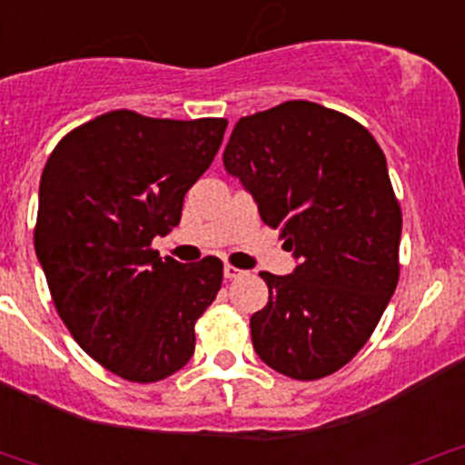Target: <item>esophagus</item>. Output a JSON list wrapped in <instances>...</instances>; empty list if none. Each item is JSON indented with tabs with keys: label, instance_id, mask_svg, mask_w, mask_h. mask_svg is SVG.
Instances as JSON below:
<instances>
[{
	"label": "esophagus",
	"instance_id": "esophagus-1",
	"mask_svg": "<svg viewBox=\"0 0 465 465\" xmlns=\"http://www.w3.org/2000/svg\"><path fill=\"white\" fill-rule=\"evenodd\" d=\"M223 274H224V279H227V281H233V279H241V276L245 274V272L238 270V267L229 265V262H227V265L223 267Z\"/></svg>",
	"mask_w": 465,
	"mask_h": 465
}]
</instances>
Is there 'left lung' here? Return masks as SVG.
Instances as JSON below:
<instances>
[{"label": "left lung", "mask_w": 465, "mask_h": 465, "mask_svg": "<svg viewBox=\"0 0 465 465\" xmlns=\"http://www.w3.org/2000/svg\"><path fill=\"white\" fill-rule=\"evenodd\" d=\"M223 162L297 259L292 274L261 272L270 299L250 320L254 351L288 378L331 376L367 344L398 283L402 215L384 153L351 116L288 101L242 116Z\"/></svg>", "instance_id": "1"}]
</instances>
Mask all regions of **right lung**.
<instances>
[{
  "mask_svg": "<svg viewBox=\"0 0 465 465\" xmlns=\"http://www.w3.org/2000/svg\"><path fill=\"white\" fill-rule=\"evenodd\" d=\"M224 119H150L114 110L63 139L42 171L35 254L60 320L98 364L130 382L180 371L223 261L159 259L153 238L180 224L211 166Z\"/></svg>",
  "mask_w": 465,
  "mask_h": 465,
  "instance_id": "1",
  "label": "right lung"
}]
</instances>
